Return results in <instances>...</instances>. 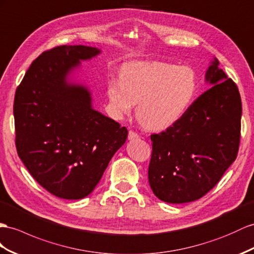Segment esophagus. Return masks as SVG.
I'll return each instance as SVG.
<instances>
[{
    "mask_svg": "<svg viewBox=\"0 0 254 254\" xmlns=\"http://www.w3.org/2000/svg\"><path fill=\"white\" fill-rule=\"evenodd\" d=\"M139 137V135L136 133V132H134V131H128V139L129 140H132V139H137Z\"/></svg>",
    "mask_w": 254,
    "mask_h": 254,
    "instance_id": "esophagus-1",
    "label": "esophagus"
}]
</instances>
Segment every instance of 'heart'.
<instances>
[{
    "mask_svg": "<svg viewBox=\"0 0 254 254\" xmlns=\"http://www.w3.org/2000/svg\"><path fill=\"white\" fill-rule=\"evenodd\" d=\"M198 78L187 65L162 61L133 62L122 67L120 81H108L107 94L116 116L132 112L142 127L161 131L186 115L196 97Z\"/></svg>",
    "mask_w": 254,
    "mask_h": 254,
    "instance_id": "heart-1",
    "label": "heart"
}]
</instances>
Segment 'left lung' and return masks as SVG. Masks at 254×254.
Masks as SVG:
<instances>
[{
    "instance_id": "1",
    "label": "left lung",
    "mask_w": 254,
    "mask_h": 254,
    "mask_svg": "<svg viewBox=\"0 0 254 254\" xmlns=\"http://www.w3.org/2000/svg\"><path fill=\"white\" fill-rule=\"evenodd\" d=\"M213 86L166 131L150 136L148 179L155 196L183 204L203 197L236 160L242 99L236 83L214 59L206 73Z\"/></svg>"
}]
</instances>
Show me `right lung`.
<instances>
[{
    "label": "right lung",
    "instance_id": "1",
    "mask_svg": "<svg viewBox=\"0 0 254 254\" xmlns=\"http://www.w3.org/2000/svg\"><path fill=\"white\" fill-rule=\"evenodd\" d=\"M99 54L82 45L44 51L16 90L19 158L44 189L65 199L92 192L127 137L126 127L91 107L86 88L66 80L80 60Z\"/></svg>",
    "mask_w": 254,
    "mask_h": 254
}]
</instances>
